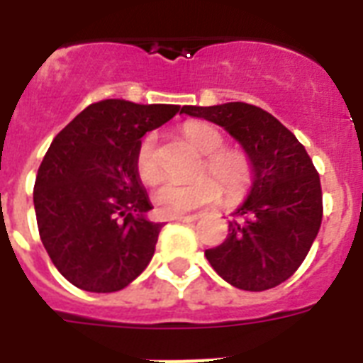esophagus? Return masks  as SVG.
<instances>
[{
	"label": "esophagus",
	"instance_id": "esophagus-1",
	"mask_svg": "<svg viewBox=\"0 0 363 363\" xmlns=\"http://www.w3.org/2000/svg\"><path fill=\"white\" fill-rule=\"evenodd\" d=\"M173 220H177V222H194V220H198V215H188V216H177V218H173Z\"/></svg>",
	"mask_w": 363,
	"mask_h": 363
}]
</instances>
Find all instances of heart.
Instances as JSON below:
<instances>
[{
	"mask_svg": "<svg viewBox=\"0 0 363 363\" xmlns=\"http://www.w3.org/2000/svg\"><path fill=\"white\" fill-rule=\"evenodd\" d=\"M182 133L198 152H201V162L196 167L199 177L188 182L164 181L150 192L156 215L164 218H177L196 211L205 205L215 203L220 198V188L230 201H241L248 194L254 181L252 164L247 154L224 147V135L215 125L207 122H188L182 128ZM209 172L216 177L211 179L201 176ZM135 173L145 184L156 181L158 162H156V135L147 133L143 137L135 152ZM221 184L218 187L216 182Z\"/></svg>",
	"mask_w": 363,
	"mask_h": 363,
	"instance_id": "1",
	"label": "heart"
}]
</instances>
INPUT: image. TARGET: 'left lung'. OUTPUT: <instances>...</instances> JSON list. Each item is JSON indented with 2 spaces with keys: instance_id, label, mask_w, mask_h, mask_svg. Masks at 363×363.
I'll return each mask as SVG.
<instances>
[{
  "instance_id": "1",
  "label": "left lung",
  "mask_w": 363,
  "mask_h": 363,
  "mask_svg": "<svg viewBox=\"0 0 363 363\" xmlns=\"http://www.w3.org/2000/svg\"><path fill=\"white\" fill-rule=\"evenodd\" d=\"M181 113L222 125L241 143L254 171L226 241L205 250L209 264L241 290L279 286L298 271L320 230L322 188L313 160L292 131L256 105H184Z\"/></svg>"
}]
</instances>
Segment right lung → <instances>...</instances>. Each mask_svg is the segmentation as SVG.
<instances>
[{
    "mask_svg": "<svg viewBox=\"0 0 363 363\" xmlns=\"http://www.w3.org/2000/svg\"><path fill=\"white\" fill-rule=\"evenodd\" d=\"M179 105L104 99L88 105L45 154L33 188L37 228L62 275L86 292H118L152 259L162 230L135 173L141 137Z\"/></svg>",
    "mask_w": 363,
    "mask_h": 363,
    "instance_id": "obj_1",
    "label": "right lung"
}]
</instances>
